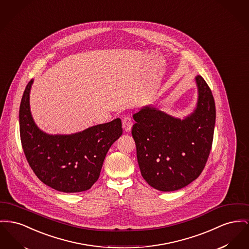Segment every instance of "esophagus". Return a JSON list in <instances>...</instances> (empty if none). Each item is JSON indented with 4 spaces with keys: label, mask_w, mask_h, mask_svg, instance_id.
<instances>
[{
    "label": "esophagus",
    "mask_w": 249,
    "mask_h": 249,
    "mask_svg": "<svg viewBox=\"0 0 249 249\" xmlns=\"http://www.w3.org/2000/svg\"><path fill=\"white\" fill-rule=\"evenodd\" d=\"M122 127L125 132H130L132 127V119L129 117H125L122 119Z\"/></svg>",
    "instance_id": "obj_1"
}]
</instances>
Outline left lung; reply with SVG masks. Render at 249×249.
I'll return each instance as SVG.
<instances>
[{
    "instance_id": "1",
    "label": "left lung",
    "mask_w": 249,
    "mask_h": 249,
    "mask_svg": "<svg viewBox=\"0 0 249 249\" xmlns=\"http://www.w3.org/2000/svg\"><path fill=\"white\" fill-rule=\"evenodd\" d=\"M197 103L183 119L146 105L133 115L132 134L142 177L154 189L178 190L198 178L208 160L215 103L204 79L196 76Z\"/></svg>"
}]
</instances>
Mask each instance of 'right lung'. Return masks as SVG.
I'll return each instance as SVG.
<instances>
[{"instance_id":"right-lung-1","label":"right lung","mask_w":249,"mask_h":249,"mask_svg":"<svg viewBox=\"0 0 249 249\" xmlns=\"http://www.w3.org/2000/svg\"><path fill=\"white\" fill-rule=\"evenodd\" d=\"M19 106V133L29 165L46 185L64 193L87 191L98 180L103 161L122 134L120 118L72 134H49L35 123L30 110V91Z\"/></svg>"}]
</instances>
